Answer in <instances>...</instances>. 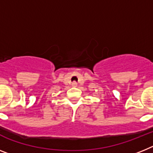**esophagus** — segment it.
Instances as JSON below:
<instances>
[{
  "instance_id": "esophagus-1",
  "label": "esophagus",
  "mask_w": 153,
  "mask_h": 153,
  "mask_svg": "<svg viewBox=\"0 0 153 153\" xmlns=\"http://www.w3.org/2000/svg\"><path fill=\"white\" fill-rule=\"evenodd\" d=\"M71 85H72V86H74V87L77 86V82H73L71 83Z\"/></svg>"
}]
</instances>
